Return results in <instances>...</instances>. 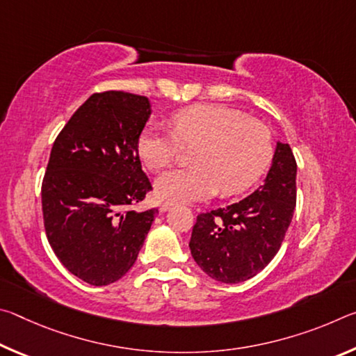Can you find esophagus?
<instances>
[{
  "label": "esophagus",
  "instance_id": "obj_1",
  "mask_svg": "<svg viewBox=\"0 0 356 356\" xmlns=\"http://www.w3.org/2000/svg\"><path fill=\"white\" fill-rule=\"evenodd\" d=\"M172 206H174L172 202L166 201V202H163V204H161V206H160V212H161V213H165V212H168V210H170Z\"/></svg>",
  "mask_w": 356,
  "mask_h": 356
}]
</instances>
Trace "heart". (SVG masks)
Returning <instances> with one entry per match:
<instances>
[{"instance_id":"obj_1","label":"heart","mask_w":356,"mask_h":356,"mask_svg":"<svg viewBox=\"0 0 356 356\" xmlns=\"http://www.w3.org/2000/svg\"><path fill=\"white\" fill-rule=\"evenodd\" d=\"M171 130L147 124L138 138V154L149 170L170 166L184 147L193 166L172 170L156 179L163 200L191 202L218 190L243 191L262 176L273 156L272 131L261 120L220 105H195L171 116Z\"/></svg>"}]
</instances>
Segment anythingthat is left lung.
<instances>
[{"mask_svg": "<svg viewBox=\"0 0 356 356\" xmlns=\"http://www.w3.org/2000/svg\"><path fill=\"white\" fill-rule=\"evenodd\" d=\"M297 161L276 143L264 184L225 209L197 215L190 250L210 278L237 284L256 276L280 251L297 202Z\"/></svg>", "mask_w": 356, "mask_h": 356, "instance_id": "obj_1", "label": "left lung"}]
</instances>
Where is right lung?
I'll return each mask as SVG.
<instances>
[{
	"label": "right lung",
	"instance_id": "add662e5",
	"mask_svg": "<svg viewBox=\"0 0 356 356\" xmlns=\"http://www.w3.org/2000/svg\"><path fill=\"white\" fill-rule=\"evenodd\" d=\"M144 95L92 94L64 125L42 182L48 243L65 268L91 286H108L134 267L156 209L129 207L152 190L138 138L150 118Z\"/></svg>",
	"mask_w": 356,
	"mask_h": 356
}]
</instances>
